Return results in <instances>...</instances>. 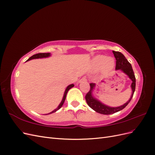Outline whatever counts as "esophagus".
I'll list each match as a JSON object with an SVG mask.
<instances>
[{
    "instance_id": "esophagus-1",
    "label": "esophagus",
    "mask_w": 155,
    "mask_h": 155,
    "mask_svg": "<svg viewBox=\"0 0 155 155\" xmlns=\"http://www.w3.org/2000/svg\"><path fill=\"white\" fill-rule=\"evenodd\" d=\"M87 81V79H86V78L85 77H84V78H81L80 80L79 81V82H83V81Z\"/></svg>"
}]
</instances>
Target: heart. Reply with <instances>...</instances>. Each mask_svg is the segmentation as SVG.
I'll use <instances>...</instances> for the list:
<instances>
[{
	"instance_id": "1",
	"label": "heart",
	"mask_w": 155,
	"mask_h": 155,
	"mask_svg": "<svg viewBox=\"0 0 155 155\" xmlns=\"http://www.w3.org/2000/svg\"><path fill=\"white\" fill-rule=\"evenodd\" d=\"M93 64L96 68H100L104 72H107L114 68L115 66V60L112 57H106L105 55H97L93 59Z\"/></svg>"
}]
</instances>
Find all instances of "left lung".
I'll use <instances>...</instances> for the list:
<instances>
[{
	"label": "left lung",
	"instance_id": "8db88e82",
	"mask_svg": "<svg viewBox=\"0 0 155 155\" xmlns=\"http://www.w3.org/2000/svg\"><path fill=\"white\" fill-rule=\"evenodd\" d=\"M112 52H113L116 60V70H121V72H123L124 74H125L129 78L130 80L132 81V83H131L130 85L131 89H132V94H131V96L129 98V100L127 101L125 104L119 107H112L103 104V103L101 102L99 100H97L96 97H94L92 93L94 90L95 89L96 83H91V89L85 96V100L87 104L91 109L98 112V113L106 115L114 114L115 112H117L124 109V108L129 104V103L131 99H132L136 87V79L131 64L129 63L127 59L125 58V56L121 52H120V51H112Z\"/></svg>",
	"mask_w": 155,
	"mask_h": 155
}]
</instances>
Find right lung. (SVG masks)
Listing matches in <instances>:
<instances>
[{"label":"right lung","instance_id":"add662e5","mask_svg":"<svg viewBox=\"0 0 155 155\" xmlns=\"http://www.w3.org/2000/svg\"><path fill=\"white\" fill-rule=\"evenodd\" d=\"M51 56V54L50 53H39V54H35L34 55H32L31 57H30L26 61H30V60H31V59H42V58H48V57H50ZM74 87V84H71V85H69L67 88L66 89H65V91H64V95H63V99L61 100V103L59 104V106L56 108L55 109H54L53 111H51V112H50V113L48 114H51V113H54V112H56L57 110H58L59 109H61V107L63 106L64 102V100L65 99H66V96H67V92L68 91L70 90V88H72Z\"/></svg>","mask_w":155,"mask_h":155}]
</instances>
